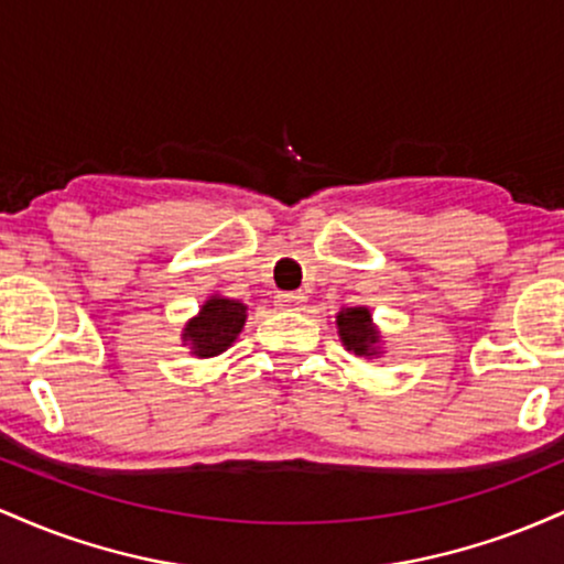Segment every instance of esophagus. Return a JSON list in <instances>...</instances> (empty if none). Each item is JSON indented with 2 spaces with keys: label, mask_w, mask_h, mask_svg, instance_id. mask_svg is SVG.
<instances>
[{
  "label": "esophagus",
  "mask_w": 564,
  "mask_h": 564,
  "mask_svg": "<svg viewBox=\"0 0 564 564\" xmlns=\"http://www.w3.org/2000/svg\"><path fill=\"white\" fill-rule=\"evenodd\" d=\"M304 302H307V296L300 294V291H281V294H275V307L286 310V313L302 310Z\"/></svg>",
  "instance_id": "34e87169"
}]
</instances>
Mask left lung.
Wrapping results in <instances>:
<instances>
[{"label": "left lung", "instance_id": "left-lung-1", "mask_svg": "<svg viewBox=\"0 0 564 564\" xmlns=\"http://www.w3.org/2000/svg\"><path fill=\"white\" fill-rule=\"evenodd\" d=\"M336 326H339V336L345 347L352 349L355 355H377L379 334L373 332L371 313L366 307H352L339 313Z\"/></svg>", "mask_w": 564, "mask_h": 564}]
</instances>
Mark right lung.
Returning a JSON list of instances; mask_svg holds the SVG:
<instances>
[{"mask_svg":"<svg viewBox=\"0 0 564 564\" xmlns=\"http://www.w3.org/2000/svg\"><path fill=\"white\" fill-rule=\"evenodd\" d=\"M246 323V307L236 300L212 296L200 307L198 318H193L185 328V341H191L198 358H212L232 345Z\"/></svg>","mask_w":564,"mask_h":564,"instance_id":"1","label":"right lung"}]
</instances>
